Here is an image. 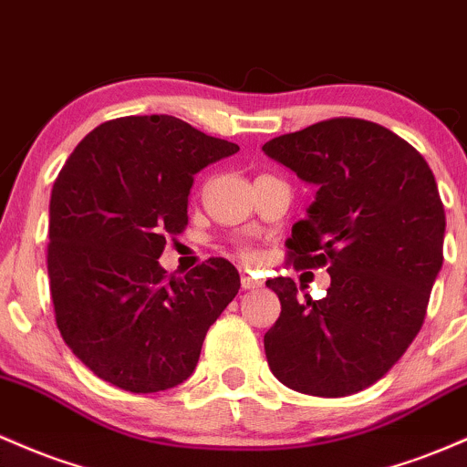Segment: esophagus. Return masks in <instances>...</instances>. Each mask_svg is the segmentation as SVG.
<instances>
[{"instance_id": "1", "label": "esophagus", "mask_w": 467, "mask_h": 467, "mask_svg": "<svg viewBox=\"0 0 467 467\" xmlns=\"http://www.w3.org/2000/svg\"><path fill=\"white\" fill-rule=\"evenodd\" d=\"M240 285H243L244 291H258V289H262V280H258V277L251 275V274L240 275Z\"/></svg>"}]
</instances>
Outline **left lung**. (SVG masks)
Here are the masks:
<instances>
[{"label":"left lung","mask_w":467,"mask_h":467,"mask_svg":"<svg viewBox=\"0 0 467 467\" xmlns=\"http://www.w3.org/2000/svg\"><path fill=\"white\" fill-rule=\"evenodd\" d=\"M317 187L286 240L297 269L327 266V297L266 286L282 313L265 335L269 368L289 389L347 397L373 386L417 337L443 265L445 212L410 143L364 119H328L262 145Z\"/></svg>","instance_id":"8db88e82"}]
</instances>
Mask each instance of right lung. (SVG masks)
Instances as JSON below:
<instances>
[{"label": "right lung", "mask_w": 467, "mask_h": 467, "mask_svg": "<svg viewBox=\"0 0 467 467\" xmlns=\"http://www.w3.org/2000/svg\"><path fill=\"white\" fill-rule=\"evenodd\" d=\"M240 148L167 114L94 128L50 196L48 277L61 337L94 375L130 392L182 384L240 289L235 266L209 258L185 275L159 265L187 224L193 174Z\"/></svg>", "instance_id": "obj_1"}]
</instances>
